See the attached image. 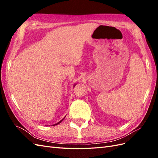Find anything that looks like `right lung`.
Returning a JSON list of instances; mask_svg holds the SVG:
<instances>
[{"label":"right lung","instance_id":"add662e5","mask_svg":"<svg viewBox=\"0 0 158 158\" xmlns=\"http://www.w3.org/2000/svg\"><path fill=\"white\" fill-rule=\"evenodd\" d=\"M64 118H65V117H64ZM64 118H63V119H64ZM63 119H62V120H61V121H60L59 122H58V123H57L55 124V125H59V123H60L62 122V121H63Z\"/></svg>","mask_w":158,"mask_h":158}]
</instances>
